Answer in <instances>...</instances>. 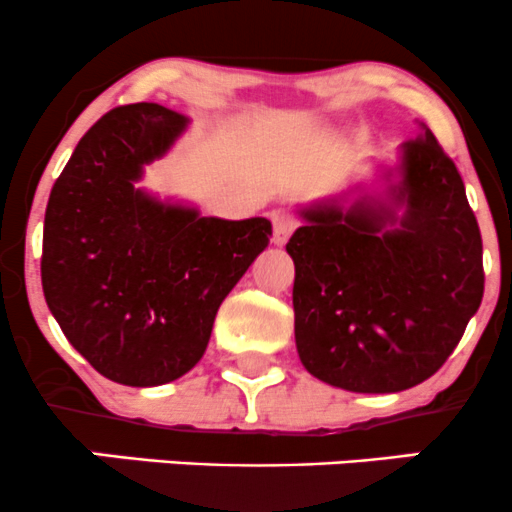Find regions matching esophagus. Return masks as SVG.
Listing matches in <instances>:
<instances>
[{"instance_id": "esophagus-1", "label": "esophagus", "mask_w": 512, "mask_h": 512, "mask_svg": "<svg viewBox=\"0 0 512 512\" xmlns=\"http://www.w3.org/2000/svg\"><path fill=\"white\" fill-rule=\"evenodd\" d=\"M272 225H274V233H272L274 245H284V242L289 240V235L294 233V228H297V218H294L292 213L279 211L272 215Z\"/></svg>"}]
</instances>
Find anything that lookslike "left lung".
Segmentation results:
<instances>
[{
  "label": "left lung",
  "instance_id": "1",
  "mask_svg": "<svg viewBox=\"0 0 512 512\" xmlns=\"http://www.w3.org/2000/svg\"><path fill=\"white\" fill-rule=\"evenodd\" d=\"M395 173L383 198L299 211L306 223L287 242L299 358L341 390L400 392L432 378L483 299L481 230L427 127L402 144Z\"/></svg>",
  "mask_w": 512,
  "mask_h": 512
}]
</instances>
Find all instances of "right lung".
Here are the masks:
<instances>
[{"mask_svg":"<svg viewBox=\"0 0 512 512\" xmlns=\"http://www.w3.org/2000/svg\"><path fill=\"white\" fill-rule=\"evenodd\" d=\"M188 117L115 107L85 132L51 188L41 284L71 346L107 380L164 385L203 358L215 314L270 245L267 218H206L137 188Z\"/></svg>","mask_w":512,"mask_h":512,"instance_id":"1","label":"right lung"}]
</instances>
